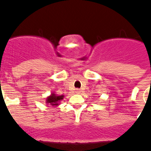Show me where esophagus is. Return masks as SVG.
Segmentation results:
<instances>
[{
    "label": "esophagus",
    "mask_w": 151,
    "mask_h": 151,
    "mask_svg": "<svg viewBox=\"0 0 151 151\" xmlns=\"http://www.w3.org/2000/svg\"><path fill=\"white\" fill-rule=\"evenodd\" d=\"M76 93H80V91L79 89H76V91H75Z\"/></svg>",
    "instance_id": "34e87169"
}]
</instances>
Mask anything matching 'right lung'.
<instances>
[{
  "label": "right lung",
  "mask_w": 151,
  "mask_h": 151,
  "mask_svg": "<svg viewBox=\"0 0 151 151\" xmlns=\"http://www.w3.org/2000/svg\"><path fill=\"white\" fill-rule=\"evenodd\" d=\"M64 96H57L55 93H52L50 96H48L47 98L46 102L47 104H49V105H51V106H58L60 102V101H61L63 99Z\"/></svg>",
  "instance_id": "add662e5"
}]
</instances>
